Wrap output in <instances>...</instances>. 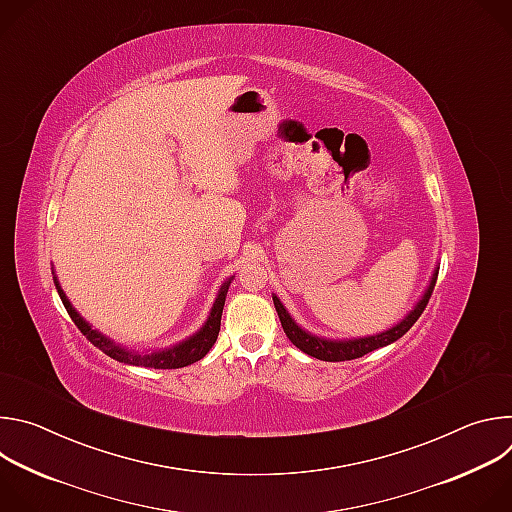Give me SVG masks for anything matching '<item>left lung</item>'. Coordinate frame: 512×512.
Instances as JSON below:
<instances>
[{
  "label": "left lung",
  "instance_id": "8db88e82",
  "mask_svg": "<svg viewBox=\"0 0 512 512\" xmlns=\"http://www.w3.org/2000/svg\"><path fill=\"white\" fill-rule=\"evenodd\" d=\"M437 271H440V267L433 269V275H431V281L427 285V289L423 291L421 300L415 304V308L399 322L395 324L393 328L385 330V332H379V334H373V336H362V338H348V340H332V338H322V336H316L308 330H304L302 326L296 324V320H291V316L287 314L285 306L279 302L277 296H273V306L277 310V316H279V322L283 326V332L287 334V338L291 340V344H296L302 352L318 358V360H326V362H340V360H352V358H360L364 354H369L381 346H387V344H393L395 340H399L415 322L417 318L423 314L431 294H433V287H435V281H437Z\"/></svg>",
  "mask_w": 512,
  "mask_h": 512
}]
</instances>
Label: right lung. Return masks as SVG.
I'll return each mask as SVG.
<instances>
[{"label":"right lung","instance_id":"1","mask_svg":"<svg viewBox=\"0 0 512 512\" xmlns=\"http://www.w3.org/2000/svg\"><path fill=\"white\" fill-rule=\"evenodd\" d=\"M52 275H54V271H52ZM231 281H233V277L227 279L221 285V289H218V296L212 304L210 316L196 334H192L190 338H186V340H182V342H178L170 348H160V350H152V352L150 350L139 352V350H129L127 346L113 342L111 338H107L99 330H93L91 324L85 318H81V314L75 308H72V304L68 302L66 294L62 291V287H60V283L54 275V285L58 289V296H60L68 316L72 318V322L77 324V328L87 336V340L91 344H95L107 356H111V358H115L123 364H133V367H150V369H182V367H188V364L206 356V352L212 348V344L218 338V330H221V316H223V308H225V300H227V291H229Z\"/></svg>","mask_w":512,"mask_h":512}]
</instances>
